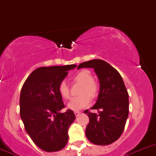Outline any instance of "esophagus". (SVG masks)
Here are the masks:
<instances>
[{"label": "esophagus", "mask_w": 156, "mask_h": 156, "mask_svg": "<svg viewBox=\"0 0 156 156\" xmlns=\"http://www.w3.org/2000/svg\"><path fill=\"white\" fill-rule=\"evenodd\" d=\"M80 114H81V112H79V111H75V116H78Z\"/></svg>", "instance_id": "esophagus-1"}]
</instances>
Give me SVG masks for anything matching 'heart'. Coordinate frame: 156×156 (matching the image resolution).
Returning a JSON list of instances; mask_svg holds the SVG:
<instances>
[{
    "label": "heart",
    "mask_w": 156,
    "mask_h": 156,
    "mask_svg": "<svg viewBox=\"0 0 156 156\" xmlns=\"http://www.w3.org/2000/svg\"><path fill=\"white\" fill-rule=\"evenodd\" d=\"M74 82H78L82 84L81 89V94L79 97H73L71 99L68 103L69 108L72 110H80L87 106L90 102V98H95L98 96L99 87L98 84L94 81L92 73L87 69H83L77 72L73 77ZM59 94L64 99H69L70 97L69 87L66 81H62L58 87Z\"/></svg>",
    "instance_id": "heart-1"
}]
</instances>
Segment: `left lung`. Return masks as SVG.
I'll return each instance as SVG.
<instances>
[{
    "label": "left lung",
    "instance_id": "1",
    "mask_svg": "<svg viewBox=\"0 0 156 156\" xmlns=\"http://www.w3.org/2000/svg\"><path fill=\"white\" fill-rule=\"evenodd\" d=\"M81 68L94 69L100 84L97 101L91 108L99 114L84 111L89 117L86 136L96 145L112 144L123 133L128 117V93L123 79L115 69L101 59L82 62L78 66Z\"/></svg>",
    "mask_w": 156,
    "mask_h": 156
}]
</instances>
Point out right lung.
I'll return each instance as SVG.
<instances>
[{
	"label": "right lung",
	"instance_id": "1",
	"mask_svg": "<svg viewBox=\"0 0 156 156\" xmlns=\"http://www.w3.org/2000/svg\"><path fill=\"white\" fill-rule=\"evenodd\" d=\"M76 66L41 67L30 74L22 87L20 117L33 142L46 152L60 150L68 142V130L75 115L71 109L59 112L65 105L58 87L68 71Z\"/></svg>",
	"mask_w": 156,
	"mask_h": 156
}]
</instances>
